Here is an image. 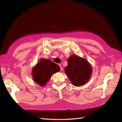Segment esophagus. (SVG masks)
Segmentation results:
<instances>
[{
    "instance_id": "obj_1",
    "label": "esophagus",
    "mask_w": 122,
    "mask_h": 122,
    "mask_svg": "<svg viewBox=\"0 0 122 122\" xmlns=\"http://www.w3.org/2000/svg\"><path fill=\"white\" fill-rule=\"evenodd\" d=\"M59 66H60V68H61V71H62V70H63V68H62V66H61V64H59Z\"/></svg>"
}]
</instances>
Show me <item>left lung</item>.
Returning a JSON list of instances; mask_svg holds the SVG:
<instances>
[{"mask_svg": "<svg viewBox=\"0 0 122 122\" xmlns=\"http://www.w3.org/2000/svg\"><path fill=\"white\" fill-rule=\"evenodd\" d=\"M67 62L65 71L71 83L75 86H81L87 82L92 71L88 62L74 55L68 59Z\"/></svg>", "mask_w": 122, "mask_h": 122, "instance_id": "8db88e82", "label": "left lung"}]
</instances>
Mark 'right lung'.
Returning a JSON list of instances; mask_svg holds the SVG:
<instances>
[{
    "label": "right lung",
    "mask_w": 122,
    "mask_h": 122,
    "mask_svg": "<svg viewBox=\"0 0 122 122\" xmlns=\"http://www.w3.org/2000/svg\"><path fill=\"white\" fill-rule=\"evenodd\" d=\"M60 71L59 66L50 60L41 59L33 69L35 81L43 86L47 83L53 74Z\"/></svg>",
    "instance_id": "add662e5"
}]
</instances>
